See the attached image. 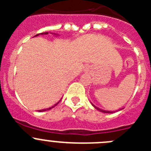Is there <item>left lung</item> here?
Returning a JSON list of instances; mask_svg holds the SVG:
<instances>
[{"label":"left lung","instance_id":"obj_1","mask_svg":"<svg viewBox=\"0 0 151 151\" xmlns=\"http://www.w3.org/2000/svg\"><path fill=\"white\" fill-rule=\"evenodd\" d=\"M92 105H93V106H94V108H95V109H97V110H100V111L103 112V113H113V112H112V111H107V110H101V109H99V108H98V107H97V106H94V104H92ZM118 111H119V110H118Z\"/></svg>","mask_w":151,"mask_h":151}]
</instances>
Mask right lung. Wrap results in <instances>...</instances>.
Returning a JSON list of instances; mask_svg holds the SVG:
<instances>
[{"label": "right lung", "mask_w": 151, "mask_h": 151, "mask_svg": "<svg viewBox=\"0 0 151 151\" xmlns=\"http://www.w3.org/2000/svg\"><path fill=\"white\" fill-rule=\"evenodd\" d=\"M39 34H41V35H46V34H47V32H42V33H39ZM39 34H38V35H35V36L38 35H39ZM60 101H59V102H60ZM59 102H58V103H57V104H54V106H52V107H50V108H47V109H45V110H39V112H41V111H45V110H50V109H51V108H54V106H57V104H59Z\"/></svg>", "instance_id": "right-lung-1"}]
</instances>
